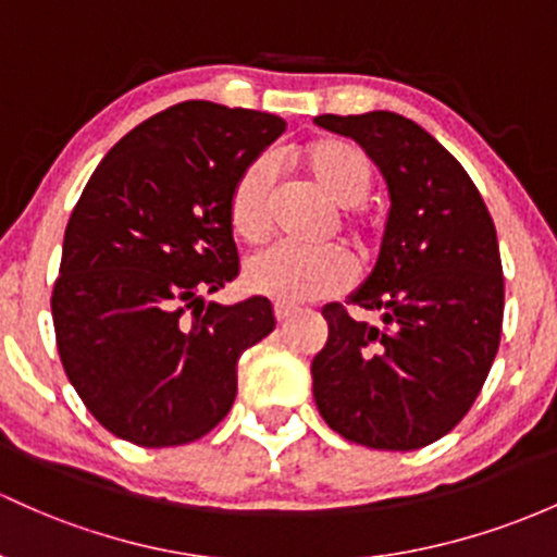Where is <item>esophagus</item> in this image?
<instances>
[{"instance_id": "34e87169", "label": "esophagus", "mask_w": 557, "mask_h": 557, "mask_svg": "<svg viewBox=\"0 0 557 557\" xmlns=\"http://www.w3.org/2000/svg\"><path fill=\"white\" fill-rule=\"evenodd\" d=\"M292 313H295V308H292V305H284V302H276V305H273V315H276L278 324H284V321L289 319Z\"/></svg>"}]
</instances>
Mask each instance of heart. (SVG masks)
<instances>
[{
	"label": "heart",
	"mask_w": 557,
	"mask_h": 557,
	"mask_svg": "<svg viewBox=\"0 0 557 557\" xmlns=\"http://www.w3.org/2000/svg\"><path fill=\"white\" fill-rule=\"evenodd\" d=\"M300 161L310 181L339 205L337 228L361 255H369L380 242V225L361 212V205L372 190V164L356 143L326 140L302 148ZM278 196V170L273 157H257L236 177L228 199L231 228L244 242H260L273 223ZM352 268L348 255L337 247L297 249L276 244L260 249L244 262V284L249 292L271 297L276 302H308L339 295L348 289Z\"/></svg>",
	"instance_id": "obj_1"
}]
</instances>
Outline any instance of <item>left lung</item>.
I'll return each mask as SVG.
<instances>
[{
    "instance_id": "left-lung-1",
    "label": "left lung",
    "mask_w": 557,
    "mask_h": 557,
    "mask_svg": "<svg viewBox=\"0 0 557 557\" xmlns=\"http://www.w3.org/2000/svg\"><path fill=\"white\" fill-rule=\"evenodd\" d=\"M352 137L391 194L372 276L350 305H326L329 339L310 363L313 398L343 438L411 451L444 438L475 404L502 337L505 276L475 183L420 124L391 111L313 119Z\"/></svg>"
}]
</instances>
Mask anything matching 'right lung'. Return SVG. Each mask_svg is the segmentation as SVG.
Instances as JSON below:
<instances>
[{
    "mask_svg": "<svg viewBox=\"0 0 557 557\" xmlns=\"http://www.w3.org/2000/svg\"><path fill=\"white\" fill-rule=\"evenodd\" d=\"M284 119L185 100L106 153L65 225L52 324L71 385L146 448L201 438L231 411L242 352L273 332L265 297L205 302L238 276L236 177Z\"/></svg>",
    "mask_w": 557,
    "mask_h": 557,
    "instance_id": "1",
    "label": "right lung"
}]
</instances>
